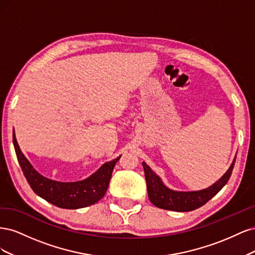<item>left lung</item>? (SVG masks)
<instances>
[{
    "mask_svg": "<svg viewBox=\"0 0 255 255\" xmlns=\"http://www.w3.org/2000/svg\"><path fill=\"white\" fill-rule=\"evenodd\" d=\"M236 157L233 159L228 171L220 179L208 188L198 191H176L165 186L160 177L146 165L144 161L142 167L146 181V189L150 201L156 207L163 210L174 212H190L204 205L207 201L218 194L222 187L228 183L233 168Z\"/></svg>",
    "mask_w": 255,
    "mask_h": 255,
    "instance_id": "obj_1",
    "label": "left lung"
}]
</instances>
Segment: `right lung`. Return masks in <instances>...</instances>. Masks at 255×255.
I'll list each match as a JSON object with an SVG mask.
<instances>
[{"label": "right lung", "instance_id": "add662e5", "mask_svg": "<svg viewBox=\"0 0 255 255\" xmlns=\"http://www.w3.org/2000/svg\"><path fill=\"white\" fill-rule=\"evenodd\" d=\"M12 141L20 167L30 188L45 201L68 210L86 207L100 201L109 188L114 167L121 157L119 156L107 161L86 180L71 183L57 182L47 179L35 170V168L21 152L14 133Z\"/></svg>", "mask_w": 255, "mask_h": 255}]
</instances>
